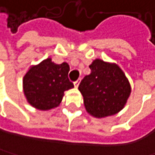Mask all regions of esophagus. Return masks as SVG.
<instances>
[{"mask_svg":"<svg viewBox=\"0 0 155 155\" xmlns=\"http://www.w3.org/2000/svg\"><path fill=\"white\" fill-rule=\"evenodd\" d=\"M80 82H81V80H77L76 82H74V83H73V84H74V87H75V88H78V86H79V84H80Z\"/></svg>","mask_w":155,"mask_h":155,"instance_id":"obj_1","label":"esophagus"}]
</instances>
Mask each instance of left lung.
Listing matches in <instances>:
<instances>
[{"label":"left lung","instance_id":"8db88e82","mask_svg":"<svg viewBox=\"0 0 155 155\" xmlns=\"http://www.w3.org/2000/svg\"><path fill=\"white\" fill-rule=\"evenodd\" d=\"M91 73L79 85L87 113L95 118L118 114L125 106L131 94V84L123 70L116 64L95 59Z\"/></svg>","mask_w":155,"mask_h":155}]
</instances>
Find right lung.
<instances>
[{"instance_id":"obj_1","label":"right lung","mask_w":155,"mask_h":155,"mask_svg":"<svg viewBox=\"0 0 155 155\" xmlns=\"http://www.w3.org/2000/svg\"><path fill=\"white\" fill-rule=\"evenodd\" d=\"M67 62L56 64L47 58L31 65L22 79L23 94L27 102L35 109L48 111L58 107L64 92L73 88L68 78Z\"/></svg>"}]
</instances>
